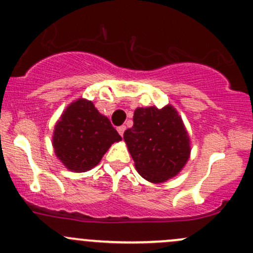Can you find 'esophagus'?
Masks as SVG:
<instances>
[{"label":"esophagus","mask_w":253,"mask_h":253,"mask_svg":"<svg viewBox=\"0 0 253 253\" xmlns=\"http://www.w3.org/2000/svg\"><path fill=\"white\" fill-rule=\"evenodd\" d=\"M125 131H126V126H124V125H122V126H120V127H117V132H119L121 136H124Z\"/></svg>","instance_id":"obj_1"}]
</instances>
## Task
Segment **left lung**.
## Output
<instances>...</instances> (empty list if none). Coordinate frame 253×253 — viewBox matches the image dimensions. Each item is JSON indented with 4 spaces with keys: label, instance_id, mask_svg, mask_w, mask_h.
<instances>
[{
    "label": "left lung",
    "instance_id": "obj_1",
    "mask_svg": "<svg viewBox=\"0 0 253 253\" xmlns=\"http://www.w3.org/2000/svg\"><path fill=\"white\" fill-rule=\"evenodd\" d=\"M124 139L138 174L153 183L174 177L190 158V137L171 105L137 108Z\"/></svg>",
    "mask_w": 253,
    "mask_h": 253
}]
</instances>
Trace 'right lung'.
<instances>
[{"instance_id":"add662e5","label":"right lung","mask_w":253,"mask_h":253,"mask_svg":"<svg viewBox=\"0 0 253 253\" xmlns=\"http://www.w3.org/2000/svg\"><path fill=\"white\" fill-rule=\"evenodd\" d=\"M121 136L110 120L91 101L78 99L67 106L55 126L52 145L56 157L71 171L84 172L100 163Z\"/></svg>"}]
</instances>
